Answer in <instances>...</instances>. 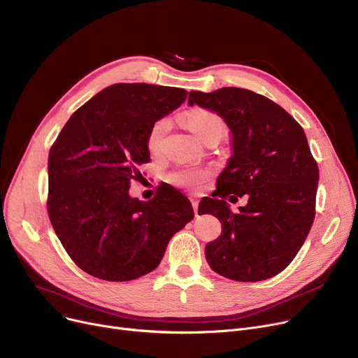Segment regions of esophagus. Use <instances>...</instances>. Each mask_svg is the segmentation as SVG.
Listing matches in <instances>:
<instances>
[{"mask_svg":"<svg viewBox=\"0 0 358 358\" xmlns=\"http://www.w3.org/2000/svg\"><path fill=\"white\" fill-rule=\"evenodd\" d=\"M192 200V204H193V209H194V215L199 216V200L194 199V197H190Z\"/></svg>","mask_w":358,"mask_h":358,"instance_id":"34e87169","label":"esophagus"}]
</instances>
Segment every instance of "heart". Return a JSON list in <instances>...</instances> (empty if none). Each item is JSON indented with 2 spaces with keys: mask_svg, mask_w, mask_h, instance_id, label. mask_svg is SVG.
<instances>
[{
  "mask_svg": "<svg viewBox=\"0 0 358 358\" xmlns=\"http://www.w3.org/2000/svg\"><path fill=\"white\" fill-rule=\"evenodd\" d=\"M185 123L196 135V138L201 142H206L210 138L220 139L222 135L224 134L223 120L217 115H215V113L208 110L190 111L189 115L185 116ZM168 129H169V122L166 119L158 120L157 123H154L152 127H150L148 134V141H146L150 154L159 152ZM204 177H206V173L200 171V169L184 168V169H178V171L169 176V181L174 182L176 185L185 187V189H194L196 185H199L203 181Z\"/></svg>",
  "mask_w": 358,
  "mask_h": 358,
  "instance_id": "obj_1",
  "label": "heart"
}]
</instances>
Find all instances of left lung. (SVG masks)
<instances>
[{
	"mask_svg": "<svg viewBox=\"0 0 358 358\" xmlns=\"http://www.w3.org/2000/svg\"><path fill=\"white\" fill-rule=\"evenodd\" d=\"M193 104L216 113L231 130L232 155L217 177L216 197L199 204V215L222 222L206 259L231 280L271 278L302 248L315 219L319 169L305 131L285 108L245 88L190 91ZM229 194L249 196L238 214L224 201Z\"/></svg>",
	"mask_w": 358,
	"mask_h": 358,
	"instance_id": "8db88e82",
	"label": "left lung"
}]
</instances>
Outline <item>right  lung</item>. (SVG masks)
Listing matches in <instances>:
<instances>
[{"instance_id": "add662e5", "label": "right lung", "mask_w": 358, "mask_h": 358, "mask_svg": "<svg viewBox=\"0 0 358 358\" xmlns=\"http://www.w3.org/2000/svg\"><path fill=\"white\" fill-rule=\"evenodd\" d=\"M187 91L115 84L69 117L49 161L48 212L56 236L81 270L127 281L155 270L169 239L194 217L174 187L149 201L129 194L136 166L150 161L148 134L178 108Z\"/></svg>"}]
</instances>
